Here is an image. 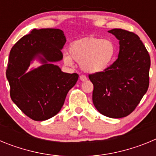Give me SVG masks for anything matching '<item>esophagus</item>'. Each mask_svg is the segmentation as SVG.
I'll return each instance as SVG.
<instances>
[{
    "label": "esophagus",
    "mask_w": 156,
    "mask_h": 156,
    "mask_svg": "<svg viewBox=\"0 0 156 156\" xmlns=\"http://www.w3.org/2000/svg\"><path fill=\"white\" fill-rule=\"evenodd\" d=\"M80 80L81 81H86V80H87V78L86 76L81 75L80 76Z\"/></svg>",
    "instance_id": "1"
}]
</instances>
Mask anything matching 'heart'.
<instances>
[{"label": "heart", "mask_w": 156, "mask_h": 156, "mask_svg": "<svg viewBox=\"0 0 156 156\" xmlns=\"http://www.w3.org/2000/svg\"><path fill=\"white\" fill-rule=\"evenodd\" d=\"M69 54L64 55L65 64L72 66L73 59L86 73H98L106 70L114 62L116 47L109 38L87 37L73 43Z\"/></svg>", "instance_id": "b5f03b06"}]
</instances>
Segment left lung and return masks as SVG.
Returning <instances> with one entry per match:
<instances>
[{
    "instance_id": "1",
    "label": "left lung",
    "mask_w": 156,
    "mask_h": 156,
    "mask_svg": "<svg viewBox=\"0 0 156 156\" xmlns=\"http://www.w3.org/2000/svg\"><path fill=\"white\" fill-rule=\"evenodd\" d=\"M119 41L118 58L106 70L90 74L92 100L101 114L110 118L127 116L136 108L149 86L151 60L137 34L122 29L108 31Z\"/></svg>"
}]
</instances>
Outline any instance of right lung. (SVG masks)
<instances>
[{
    "instance_id": "right-lung-1",
    "label": "right lung",
    "mask_w": 156,
    "mask_h": 156,
    "mask_svg": "<svg viewBox=\"0 0 156 156\" xmlns=\"http://www.w3.org/2000/svg\"><path fill=\"white\" fill-rule=\"evenodd\" d=\"M66 42L62 30L34 29L11 50L6 70L11 98L34 120H46L58 113L69 90L77 82L78 74L63 73L54 64L62 59ZM36 58L42 66L27 73Z\"/></svg>"
}]
</instances>
